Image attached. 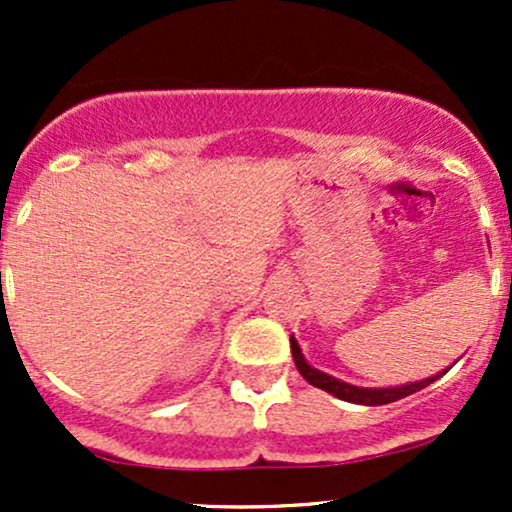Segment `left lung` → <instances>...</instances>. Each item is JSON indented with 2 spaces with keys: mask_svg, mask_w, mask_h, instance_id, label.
Here are the masks:
<instances>
[{
  "mask_svg": "<svg viewBox=\"0 0 512 512\" xmlns=\"http://www.w3.org/2000/svg\"><path fill=\"white\" fill-rule=\"evenodd\" d=\"M291 354H293V361H296L298 373H301L310 385L320 387V390L330 392V395L344 399V402L366 404V407H378V404H390V402H397V399H402L407 395H414V392L424 390L426 385H431L433 380H438L440 375L445 373L443 370L440 375H431V378L419 380V383H409V385H399V387H356V385L344 383V380L332 378V375L322 373V370L310 366V363L305 361V356L301 354V346H298V342L293 337H291Z\"/></svg>",
  "mask_w": 512,
  "mask_h": 512,
  "instance_id": "obj_1",
  "label": "left lung"
}]
</instances>
